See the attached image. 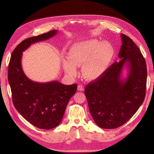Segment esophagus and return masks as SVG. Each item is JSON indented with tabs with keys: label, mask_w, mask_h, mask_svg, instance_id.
Wrapping results in <instances>:
<instances>
[{
	"label": "esophagus",
	"mask_w": 154,
	"mask_h": 154,
	"mask_svg": "<svg viewBox=\"0 0 154 154\" xmlns=\"http://www.w3.org/2000/svg\"><path fill=\"white\" fill-rule=\"evenodd\" d=\"M78 91H84V87H83L82 85H78Z\"/></svg>",
	"instance_id": "esophagus-1"
}]
</instances>
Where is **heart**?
<instances>
[{"label":"heart","mask_w":154,"mask_h":154,"mask_svg":"<svg viewBox=\"0 0 154 154\" xmlns=\"http://www.w3.org/2000/svg\"><path fill=\"white\" fill-rule=\"evenodd\" d=\"M114 57L113 46L107 42L90 39L73 44L68 52V59L63 62V67L67 74L74 76L76 67H82L83 77L94 81L106 72Z\"/></svg>","instance_id":"obj_1"}]
</instances>
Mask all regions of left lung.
<instances>
[{
    "label": "left lung",
    "instance_id": "1",
    "mask_svg": "<svg viewBox=\"0 0 154 154\" xmlns=\"http://www.w3.org/2000/svg\"><path fill=\"white\" fill-rule=\"evenodd\" d=\"M122 45L115 62L100 78L90 82L85 94L92 117L102 128L119 127L131 118L146 95L147 69L145 60L131 38L121 35ZM128 76L123 79L124 67Z\"/></svg>",
    "mask_w": 154,
    "mask_h": 154
}]
</instances>
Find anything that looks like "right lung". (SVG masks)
<instances>
[{
	"mask_svg": "<svg viewBox=\"0 0 154 154\" xmlns=\"http://www.w3.org/2000/svg\"><path fill=\"white\" fill-rule=\"evenodd\" d=\"M57 32L52 30L23 40L13 50L8 66V82L15 109L31 125L44 130L54 128L61 122L69 100L76 92L77 84L32 81L23 71L21 60L22 53L31 44L52 38Z\"/></svg>",
	"mask_w": 154,
	"mask_h": 154,
	"instance_id": "add662e5",
	"label": "right lung"
}]
</instances>
